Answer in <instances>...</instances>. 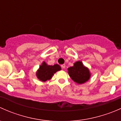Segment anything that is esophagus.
Listing matches in <instances>:
<instances>
[{
    "instance_id": "34e87169",
    "label": "esophagus",
    "mask_w": 121,
    "mask_h": 121,
    "mask_svg": "<svg viewBox=\"0 0 121 121\" xmlns=\"http://www.w3.org/2000/svg\"><path fill=\"white\" fill-rule=\"evenodd\" d=\"M61 67L62 69H64V68H65V64H62V65H61Z\"/></svg>"
}]
</instances>
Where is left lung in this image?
Instances as JSON below:
<instances>
[{"mask_svg":"<svg viewBox=\"0 0 121 121\" xmlns=\"http://www.w3.org/2000/svg\"><path fill=\"white\" fill-rule=\"evenodd\" d=\"M68 72L71 78L79 84L85 83L88 81L91 77L88 68L84 66L80 61L75 62L73 67L68 68Z\"/></svg>","mask_w":121,"mask_h":121,"instance_id":"1","label":"left lung"}]
</instances>
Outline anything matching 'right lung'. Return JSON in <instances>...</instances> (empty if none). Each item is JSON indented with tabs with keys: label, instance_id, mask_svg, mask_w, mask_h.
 <instances>
[{
	"label": "right lung",
	"instance_id": "obj_1",
	"mask_svg": "<svg viewBox=\"0 0 121 121\" xmlns=\"http://www.w3.org/2000/svg\"><path fill=\"white\" fill-rule=\"evenodd\" d=\"M61 67L58 64H56L54 65H47L44 61L36 72V75L40 81L45 82L47 80H50L54 74L58 71L61 70Z\"/></svg>",
	"mask_w": 121,
	"mask_h": 121
}]
</instances>
